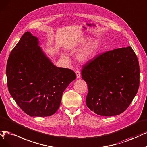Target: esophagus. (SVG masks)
Segmentation results:
<instances>
[{"instance_id": "34e87169", "label": "esophagus", "mask_w": 147, "mask_h": 147, "mask_svg": "<svg viewBox=\"0 0 147 147\" xmlns=\"http://www.w3.org/2000/svg\"><path fill=\"white\" fill-rule=\"evenodd\" d=\"M76 75V78H80V73L79 71H76L75 72Z\"/></svg>"}]
</instances>
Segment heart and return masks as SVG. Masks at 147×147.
I'll return each mask as SVG.
<instances>
[{
	"instance_id": "heart-1",
	"label": "heart",
	"mask_w": 147,
	"mask_h": 147,
	"mask_svg": "<svg viewBox=\"0 0 147 147\" xmlns=\"http://www.w3.org/2000/svg\"><path fill=\"white\" fill-rule=\"evenodd\" d=\"M86 42L85 39L82 41V43H85ZM96 50V46L93 42H90L89 44L86 45L83 50L81 51L78 54V58L81 62L87 61L91 57L93 56Z\"/></svg>"
}]
</instances>
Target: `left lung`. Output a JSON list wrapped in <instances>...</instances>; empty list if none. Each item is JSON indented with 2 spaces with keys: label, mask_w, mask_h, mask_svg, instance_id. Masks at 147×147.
Returning <instances> with one entry per match:
<instances>
[{
  "label": "left lung",
  "mask_w": 147,
  "mask_h": 147,
  "mask_svg": "<svg viewBox=\"0 0 147 147\" xmlns=\"http://www.w3.org/2000/svg\"><path fill=\"white\" fill-rule=\"evenodd\" d=\"M139 74L138 57L131 47L97 56L84 65L81 72L88 86L86 105L100 116L120 115L138 93Z\"/></svg>",
  "instance_id": "obj_1"
}]
</instances>
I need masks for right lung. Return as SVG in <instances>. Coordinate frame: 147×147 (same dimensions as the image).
<instances>
[{"mask_svg": "<svg viewBox=\"0 0 147 147\" xmlns=\"http://www.w3.org/2000/svg\"><path fill=\"white\" fill-rule=\"evenodd\" d=\"M38 44L36 37L25 32L10 53L6 73L16 104L30 116L45 117L57 111L64 90L76 76L71 69L54 66Z\"/></svg>", "mask_w": 147, "mask_h": 147, "instance_id": "1", "label": "right lung"}]
</instances>
